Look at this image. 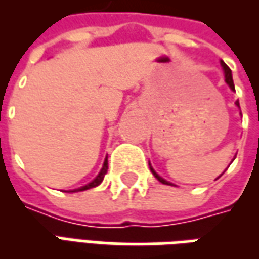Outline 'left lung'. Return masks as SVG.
Instances as JSON below:
<instances>
[{
	"mask_svg": "<svg viewBox=\"0 0 259 259\" xmlns=\"http://www.w3.org/2000/svg\"><path fill=\"white\" fill-rule=\"evenodd\" d=\"M221 65H222L223 70H225V80H226V83H228L229 87H230L232 90H234V83H233V77H232V70H230V68H229L228 65L225 64L223 61H221ZM236 105H237V107H240L239 101H236ZM150 169H151L152 175H154V176H155V178H157V179L159 180L161 183H163V185L174 186V185H172V183H169V182H166V180H165V179H162V178H161V176H159V175H158L157 172H155V170H154V169L151 168V166H150Z\"/></svg>",
	"mask_w": 259,
	"mask_h": 259,
	"instance_id": "obj_1",
	"label": "left lung"
}]
</instances>
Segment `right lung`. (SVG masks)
Listing matches in <instances>:
<instances>
[{"instance_id": "1", "label": "right lung", "mask_w": 259, "mask_h": 259, "mask_svg": "<svg viewBox=\"0 0 259 259\" xmlns=\"http://www.w3.org/2000/svg\"><path fill=\"white\" fill-rule=\"evenodd\" d=\"M107 170H108V158H105L104 165H102L101 172L98 174V176H97L96 179L93 180V182H90L89 185H85L83 186V187H79V189H76V190H70V191H72V193H74V191H84V190H89V189H93V187H96V186L100 185L102 180H104V176H105V174H107Z\"/></svg>"}]
</instances>
